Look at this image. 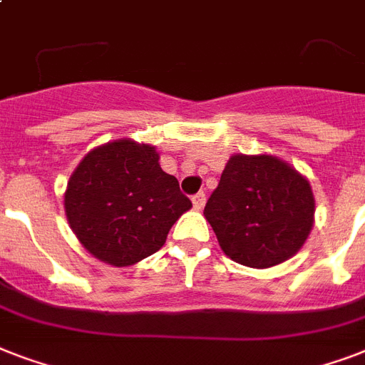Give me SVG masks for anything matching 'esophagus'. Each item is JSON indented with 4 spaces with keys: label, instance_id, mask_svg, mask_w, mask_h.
<instances>
[{
    "label": "esophagus",
    "instance_id": "esophagus-1",
    "mask_svg": "<svg viewBox=\"0 0 365 365\" xmlns=\"http://www.w3.org/2000/svg\"><path fill=\"white\" fill-rule=\"evenodd\" d=\"M205 202H206L205 191H200V193L193 195V206H195V208H197V210H200V208L205 206Z\"/></svg>",
    "mask_w": 365,
    "mask_h": 365
}]
</instances>
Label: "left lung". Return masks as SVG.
<instances>
[{"label":"left lung","instance_id":"1","mask_svg":"<svg viewBox=\"0 0 365 365\" xmlns=\"http://www.w3.org/2000/svg\"><path fill=\"white\" fill-rule=\"evenodd\" d=\"M205 217L217 242L240 265L267 269L299 252L314 223L311 183L272 155L227 160Z\"/></svg>","mask_w":365,"mask_h":365}]
</instances>
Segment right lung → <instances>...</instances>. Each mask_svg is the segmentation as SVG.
Returning <instances> with one entry per match:
<instances>
[{"label": "right lung", "instance_id": "obj_1", "mask_svg": "<svg viewBox=\"0 0 365 365\" xmlns=\"http://www.w3.org/2000/svg\"><path fill=\"white\" fill-rule=\"evenodd\" d=\"M64 208L88 254L128 267L163 248L191 200L160 168L153 145L121 138L83 157L68 182Z\"/></svg>", "mask_w": 365, "mask_h": 365}]
</instances>
